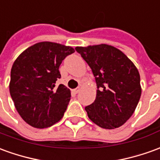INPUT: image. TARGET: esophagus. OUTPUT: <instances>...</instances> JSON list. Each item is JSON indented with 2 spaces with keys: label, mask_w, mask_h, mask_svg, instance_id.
Wrapping results in <instances>:
<instances>
[{
  "label": "esophagus",
  "mask_w": 160,
  "mask_h": 160,
  "mask_svg": "<svg viewBox=\"0 0 160 160\" xmlns=\"http://www.w3.org/2000/svg\"><path fill=\"white\" fill-rule=\"evenodd\" d=\"M72 91H73L75 94H78V93L80 91V88H77V89H74L73 90H72Z\"/></svg>",
  "instance_id": "1"
}]
</instances>
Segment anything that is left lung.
<instances>
[{
  "instance_id": "1",
  "label": "left lung",
  "mask_w": 160,
  "mask_h": 160,
  "mask_svg": "<svg viewBox=\"0 0 160 160\" xmlns=\"http://www.w3.org/2000/svg\"><path fill=\"white\" fill-rule=\"evenodd\" d=\"M75 49L96 78V100L85 107L89 118L102 128L122 126L133 114L141 95L137 68L114 46L102 44Z\"/></svg>"
}]
</instances>
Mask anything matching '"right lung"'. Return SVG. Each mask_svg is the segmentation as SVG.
<instances>
[{
  "mask_svg": "<svg viewBox=\"0 0 160 160\" xmlns=\"http://www.w3.org/2000/svg\"><path fill=\"white\" fill-rule=\"evenodd\" d=\"M71 46L40 42L25 50L11 69L9 90L18 113L33 128H46L60 121L71 100V90L63 84L59 65L74 52Z\"/></svg>",
  "mask_w": 160,
  "mask_h": 160,
  "instance_id": "1",
  "label": "right lung"
}]
</instances>
